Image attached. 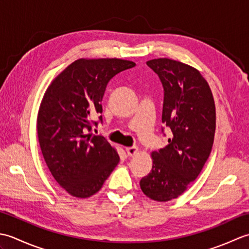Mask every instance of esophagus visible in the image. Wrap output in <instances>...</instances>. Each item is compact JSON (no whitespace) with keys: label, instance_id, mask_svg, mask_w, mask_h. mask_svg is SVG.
<instances>
[{"label":"esophagus","instance_id":"34e87169","mask_svg":"<svg viewBox=\"0 0 249 249\" xmlns=\"http://www.w3.org/2000/svg\"><path fill=\"white\" fill-rule=\"evenodd\" d=\"M126 153H127L128 156H134L137 153L139 152V149L137 146H130V147H126Z\"/></svg>","mask_w":249,"mask_h":249}]
</instances>
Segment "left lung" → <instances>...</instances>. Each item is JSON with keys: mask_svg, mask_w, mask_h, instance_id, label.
Returning <instances> with one entry per match:
<instances>
[{"mask_svg": "<svg viewBox=\"0 0 249 249\" xmlns=\"http://www.w3.org/2000/svg\"><path fill=\"white\" fill-rule=\"evenodd\" d=\"M163 87L161 121L171 130L169 144L151 153V172L140 187L154 201L178 198L200 174L212 151L216 109L208 81L195 67L160 57L146 62Z\"/></svg>", "mask_w": 249, "mask_h": 249, "instance_id": "8db88e82", "label": "left lung"}]
</instances>
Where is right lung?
Segmentation results:
<instances>
[{"label": "right lung", "instance_id": "obj_1", "mask_svg": "<svg viewBox=\"0 0 249 249\" xmlns=\"http://www.w3.org/2000/svg\"><path fill=\"white\" fill-rule=\"evenodd\" d=\"M134 66L115 57L79 59L46 89L37 115L40 150L52 177L73 197L99 192L120 161L114 147L91 133L97 125L92 118L103 112L100 103L110 79Z\"/></svg>", "mask_w": 249, "mask_h": 249}]
</instances>
